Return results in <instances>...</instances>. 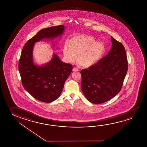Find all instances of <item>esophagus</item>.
<instances>
[{
  "label": "esophagus",
  "instance_id": "esophagus-1",
  "mask_svg": "<svg viewBox=\"0 0 147 147\" xmlns=\"http://www.w3.org/2000/svg\"><path fill=\"white\" fill-rule=\"evenodd\" d=\"M73 70L75 71V72H77L78 70V69H77V67H74L73 69Z\"/></svg>",
  "mask_w": 147,
  "mask_h": 147
}]
</instances>
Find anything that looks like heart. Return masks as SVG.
Masks as SVG:
<instances>
[{
	"label": "heart",
	"instance_id": "1",
	"mask_svg": "<svg viewBox=\"0 0 147 147\" xmlns=\"http://www.w3.org/2000/svg\"><path fill=\"white\" fill-rule=\"evenodd\" d=\"M106 47L97 42L93 37L87 35L76 36L71 42H67L63 50V55L69 62L72 63L78 55L80 65L89 67L95 65L104 56Z\"/></svg>",
	"mask_w": 147,
	"mask_h": 147
}]
</instances>
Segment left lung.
<instances>
[{"mask_svg": "<svg viewBox=\"0 0 147 147\" xmlns=\"http://www.w3.org/2000/svg\"><path fill=\"white\" fill-rule=\"evenodd\" d=\"M112 47L95 65L80 71L81 88L91 103L108 101L120 92L127 71L125 49L111 36Z\"/></svg>", "mask_w": 147, "mask_h": 147, "instance_id": "left-lung-1", "label": "left lung"}]
</instances>
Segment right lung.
I'll use <instances>...</instances> for the list:
<instances>
[{
    "label": "right lung",
    "mask_w": 147,
    "mask_h": 147,
    "mask_svg": "<svg viewBox=\"0 0 147 147\" xmlns=\"http://www.w3.org/2000/svg\"><path fill=\"white\" fill-rule=\"evenodd\" d=\"M64 31L63 25L41 29L25 43L22 50L18 69L23 87L34 98L42 102L50 103L60 96L73 67L63 63L54 53L49 62L37 65L33 60V48L38 41L60 37Z\"/></svg>",
    "instance_id": "add662e5"
}]
</instances>
